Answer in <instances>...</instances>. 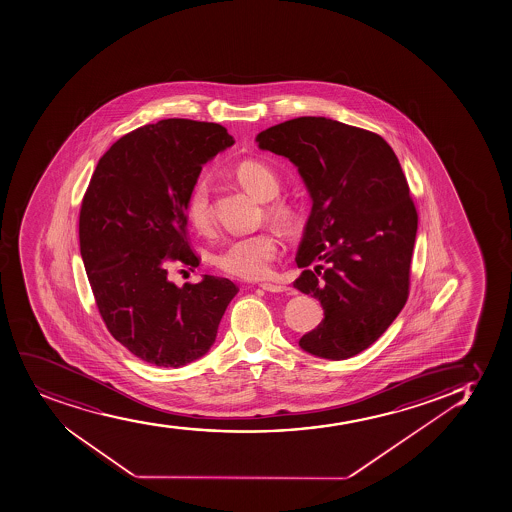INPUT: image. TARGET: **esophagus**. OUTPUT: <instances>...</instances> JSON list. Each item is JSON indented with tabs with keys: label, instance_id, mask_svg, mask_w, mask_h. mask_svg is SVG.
Segmentation results:
<instances>
[{
	"label": "esophagus",
	"instance_id": "obj_1",
	"mask_svg": "<svg viewBox=\"0 0 512 512\" xmlns=\"http://www.w3.org/2000/svg\"><path fill=\"white\" fill-rule=\"evenodd\" d=\"M260 287L267 292H286L289 291L286 286H281V284H270V282H262Z\"/></svg>",
	"mask_w": 512,
	"mask_h": 512
}]
</instances>
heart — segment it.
Returning <instances> with one entry per match:
<instances>
[{
	"label": "heart",
	"mask_w": 512,
	"mask_h": 512,
	"mask_svg": "<svg viewBox=\"0 0 512 512\" xmlns=\"http://www.w3.org/2000/svg\"><path fill=\"white\" fill-rule=\"evenodd\" d=\"M235 177L240 186L260 201H269L265 213L277 225L286 226L292 221V209L284 201L274 199L281 191V181L270 167L247 160L235 169ZM186 216L189 223L198 231L211 230L213 226V206L209 196V184L199 179L187 196ZM277 255V240L267 231H259L247 237L233 238L215 255V264L226 274L237 275L242 279H262L270 272L272 260Z\"/></svg>",
	"instance_id": "b5f03b06"
}]
</instances>
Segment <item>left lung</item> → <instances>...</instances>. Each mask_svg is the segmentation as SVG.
Segmentation results:
<instances>
[{"label":"left lung","mask_w":512,"mask_h":512,"mask_svg":"<svg viewBox=\"0 0 512 512\" xmlns=\"http://www.w3.org/2000/svg\"><path fill=\"white\" fill-rule=\"evenodd\" d=\"M260 150L296 165L313 201L292 282L325 318L299 340L314 357L345 360L379 340L409 292L418 213L391 145L325 116L267 128Z\"/></svg>","instance_id":"left-lung-1"}]
</instances>
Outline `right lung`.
<instances>
[{
  "label": "right lung",
  "instance_id": "1",
  "mask_svg": "<svg viewBox=\"0 0 512 512\" xmlns=\"http://www.w3.org/2000/svg\"><path fill=\"white\" fill-rule=\"evenodd\" d=\"M235 143L225 127L169 118L111 145L79 213V245L99 314L143 362L182 367L213 347L238 287L203 275L169 281V264L198 267L187 243V196L203 165Z\"/></svg>",
  "mask_w": 512,
  "mask_h": 512
}]
</instances>
